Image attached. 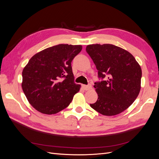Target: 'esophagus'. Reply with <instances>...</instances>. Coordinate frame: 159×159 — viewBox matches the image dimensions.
Returning a JSON list of instances; mask_svg holds the SVG:
<instances>
[{"instance_id": "34e87169", "label": "esophagus", "mask_w": 159, "mask_h": 159, "mask_svg": "<svg viewBox=\"0 0 159 159\" xmlns=\"http://www.w3.org/2000/svg\"><path fill=\"white\" fill-rule=\"evenodd\" d=\"M82 88H83V89H84V90H89V89H91V85H82Z\"/></svg>"}]
</instances>
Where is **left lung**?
Segmentation results:
<instances>
[{
  "label": "left lung",
  "instance_id": "1",
  "mask_svg": "<svg viewBox=\"0 0 159 159\" xmlns=\"http://www.w3.org/2000/svg\"><path fill=\"white\" fill-rule=\"evenodd\" d=\"M86 52L94 62L99 78L107 77V80L95 83L98 99L90 106L105 116L122 113L140 92V65L131 53L113 44H90Z\"/></svg>",
  "mask_w": 159,
  "mask_h": 159
}]
</instances>
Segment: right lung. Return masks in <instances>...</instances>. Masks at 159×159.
<instances>
[{
  "mask_svg": "<svg viewBox=\"0 0 159 159\" xmlns=\"http://www.w3.org/2000/svg\"><path fill=\"white\" fill-rule=\"evenodd\" d=\"M81 45L59 44L34 55L22 71V88L28 102L43 114L68 106L81 85L74 83L71 62Z\"/></svg>",
  "mask_w": 159,
  "mask_h": 159,
  "instance_id": "1",
  "label": "right lung"
}]
</instances>
